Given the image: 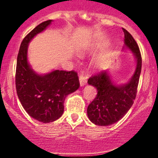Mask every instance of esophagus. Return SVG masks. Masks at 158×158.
Returning <instances> with one entry per match:
<instances>
[{
	"mask_svg": "<svg viewBox=\"0 0 158 158\" xmlns=\"http://www.w3.org/2000/svg\"><path fill=\"white\" fill-rule=\"evenodd\" d=\"M79 81H80L81 86L85 85L86 83H87V78H86L85 77H84L82 74H81L80 76H79Z\"/></svg>",
	"mask_w": 158,
	"mask_h": 158,
	"instance_id": "esophagus-1",
	"label": "esophagus"
}]
</instances>
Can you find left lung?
Segmentation results:
<instances>
[{
	"instance_id": "obj_1",
	"label": "left lung",
	"mask_w": 158,
	"mask_h": 158,
	"mask_svg": "<svg viewBox=\"0 0 158 158\" xmlns=\"http://www.w3.org/2000/svg\"><path fill=\"white\" fill-rule=\"evenodd\" d=\"M124 42L137 59L135 74L129 82L120 86L114 85L107 71H100L88 80V83L97 89V95L87 108L88 117L98 126H108L123 118L129 111L137 94L142 70V55L133 36L123 28Z\"/></svg>"
}]
</instances>
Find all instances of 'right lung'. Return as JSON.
Segmentation results:
<instances>
[{
    "label": "right lung",
    "mask_w": 158,
    "mask_h": 158,
    "mask_svg": "<svg viewBox=\"0 0 158 158\" xmlns=\"http://www.w3.org/2000/svg\"><path fill=\"white\" fill-rule=\"evenodd\" d=\"M44 21L29 32L22 41L17 56L16 88L19 100L31 117L44 123H51L62 116L67 95L80 86L74 70H54L44 76L36 74L27 63L28 43L51 23Z\"/></svg>",
    "instance_id": "1"
}]
</instances>
